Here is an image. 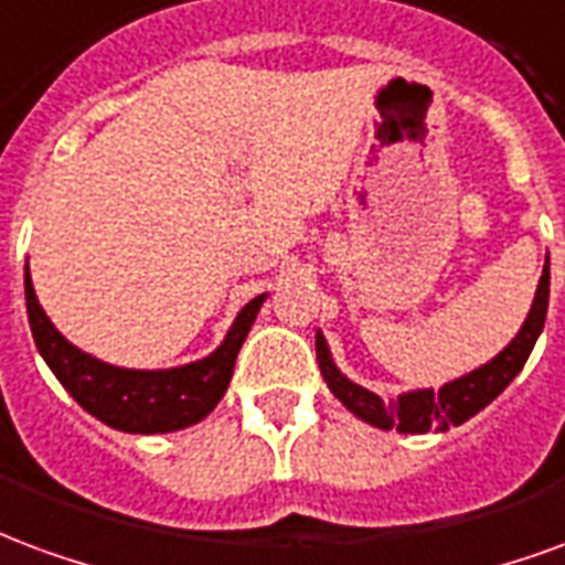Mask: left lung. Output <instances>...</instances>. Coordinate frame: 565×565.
<instances>
[{
	"label": "left lung",
	"instance_id": "left-lung-1",
	"mask_svg": "<svg viewBox=\"0 0 565 565\" xmlns=\"http://www.w3.org/2000/svg\"><path fill=\"white\" fill-rule=\"evenodd\" d=\"M547 291H551V262H545V270H542V279H539L530 316H526L524 328L518 331L512 343L505 345L493 361H488L484 367L472 370V373L455 379V382H448L439 391L422 388L401 394L397 401H382L379 394L361 388V385H355L352 379H345L337 370L322 331L316 333V358H319V367H322V376L328 382V388L333 391V397L343 403L349 413H355L361 422L373 424L379 430L397 427L401 434L448 430V427H457V424H463L467 418L481 413L521 373L526 358L533 352V345H536L539 333L545 328Z\"/></svg>",
	"mask_w": 565,
	"mask_h": 565
}]
</instances>
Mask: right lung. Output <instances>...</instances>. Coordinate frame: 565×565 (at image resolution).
I'll list each match as a JSON object with an SVG mask.
<instances>
[{"instance_id":"right-lung-1","label":"right lung","mask_w":565,"mask_h":565,"mask_svg":"<svg viewBox=\"0 0 565 565\" xmlns=\"http://www.w3.org/2000/svg\"><path fill=\"white\" fill-rule=\"evenodd\" d=\"M23 286H26L29 328L53 376L63 382V388L86 413L126 434H171L213 413L232 382L234 361L243 340L265 303V295L249 300L237 312L232 331L225 333L220 349L195 364L171 370H126L86 355L53 328L35 298L29 267L23 274Z\"/></svg>"}]
</instances>
